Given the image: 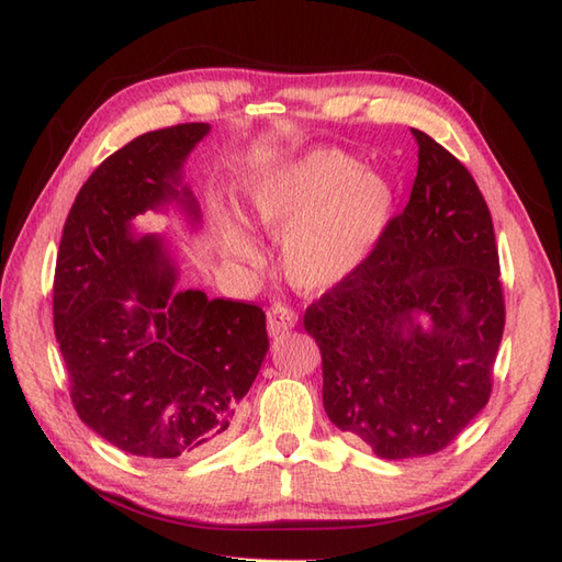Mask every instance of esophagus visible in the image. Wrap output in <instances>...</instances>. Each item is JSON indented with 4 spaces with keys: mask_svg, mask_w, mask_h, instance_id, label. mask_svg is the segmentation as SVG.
Segmentation results:
<instances>
[{
    "mask_svg": "<svg viewBox=\"0 0 562 562\" xmlns=\"http://www.w3.org/2000/svg\"><path fill=\"white\" fill-rule=\"evenodd\" d=\"M296 326V314L294 308L288 306V304H272L268 308V330L270 336H280V333L290 330Z\"/></svg>",
    "mask_w": 562,
    "mask_h": 562,
    "instance_id": "34e87169",
    "label": "esophagus"
}]
</instances>
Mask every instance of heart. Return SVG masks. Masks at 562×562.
<instances>
[{
    "mask_svg": "<svg viewBox=\"0 0 562 562\" xmlns=\"http://www.w3.org/2000/svg\"><path fill=\"white\" fill-rule=\"evenodd\" d=\"M393 188L340 149H314L260 178L248 190L246 220L272 238L282 236V268L300 290L326 292L360 270L384 238ZM226 256L260 260L246 226L220 214Z\"/></svg>",
    "mask_w": 562,
    "mask_h": 562,
    "instance_id": "b5f03b06",
    "label": "heart"
}]
</instances>
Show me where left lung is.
I'll list each match as a JSON object with an SVG mask.
<instances>
[{"label":"left lung","mask_w":562,"mask_h":562,"mask_svg":"<svg viewBox=\"0 0 562 562\" xmlns=\"http://www.w3.org/2000/svg\"><path fill=\"white\" fill-rule=\"evenodd\" d=\"M413 137L408 205L364 266L304 314L330 423L381 459L429 457L463 432L491 398L505 330L487 202L451 151Z\"/></svg>","instance_id":"obj_1"}]
</instances>
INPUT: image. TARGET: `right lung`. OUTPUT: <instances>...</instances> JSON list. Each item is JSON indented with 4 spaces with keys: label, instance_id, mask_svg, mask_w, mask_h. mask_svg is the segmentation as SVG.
Wrapping results in <instances>:
<instances>
[{
    "label": "right lung",
    "instance_id": "right-lung-1",
    "mask_svg": "<svg viewBox=\"0 0 562 562\" xmlns=\"http://www.w3.org/2000/svg\"><path fill=\"white\" fill-rule=\"evenodd\" d=\"M207 123L154 130L113 151L71 205L53 282L55 338L81 423L149 461L207 453L268 352L254 302L173 292L159 236L133 220L178 200L198 220L181 166Z\"/></svg>",
    "mask_w": 562,
    "mask_h": 562
}]
</instances>
